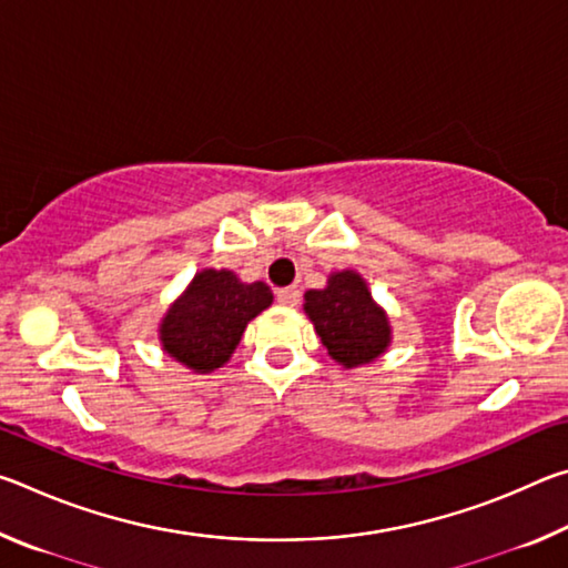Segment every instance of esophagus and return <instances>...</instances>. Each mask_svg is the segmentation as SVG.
Returning <instances> with one entry per match:
<instances>
[{
  "label": "esophagus",
  "mask_w": 568,
  "mask_h": 568,
  "mask_svg": "<svg viewBox=\"0 0 568 568\" xmlns=\"http://www.w3.org/2000/svg\"><path fill=\"white\" fill-rule=\"evenodd\" d=\"M275 295H277V303H281V305H287V307H293V305H297V301H301V291H297L295 285H291V287H281V291H277Z\"/></svg>",
  "instance_id": "34e87169"
}]
</instances>
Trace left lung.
Here are the masks:
<instances>
[{"mask_svg":"<svg viewBox=\"0 0 568 568\" xmlns=\"http://www.w3.org/2000/svg\"><path fill=\"white\" fill-rule=\"evenodd\" d=\"M303 311L343 368L373 363L390 345L388 315L355 271L333 273L323 291H307Z\"/></svg>","mask_w":568,"mask_h":568,"instance_id":"left-lung-1","label":"left lung"}]
</instances>
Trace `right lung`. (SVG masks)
Wrapping results in <instances>:
<instances>
[{"mask_svg": "<svg viewBox=\"0 0 568 568\" xmlns=\"http://www.w3.org/2000/svg\"><path fill=\"white\" fill-rule=\"evenodd\" d=\"M265 283H243L233 271H200L160 323V343L170 358L195 373L225 365L247 323L271 307Z\"/></svg>", "mask_w": 568, "mask_h": 568, "instance_id": "add662e5", "label": "right lung"}]
</instances>
